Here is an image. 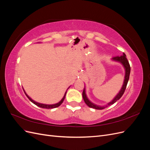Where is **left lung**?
I'll return each mask as SVG.
<instances>
[{
	"mask_svg": "<svg viewBox=\"0 0 150 150\" xmlns=\"http://www.w3.org/2000/svg\"><path fill=\"white\" fill-rule=\"evenodd\" d=\"M111 59L112 61L120 62L122 66H123V67L125 68V79H124L123 84H122L121 89L120 91V92L117 93V94L115 96V98L113 99L111 102L108 103V104H106V105L104 106H101L96 105V104H95L93 103L91 101H90L89 100V99L88 98L87 96H86V89H85V88H84V90H83V99H84L85 103L87 104V105L89 108H94V109H96V110H103V109H104L108 106L111 105V104L116 103L117 100H119V99L121 98V96H122V95H123V94L125 93V91L126 89L127 84H128V80H129V74H130V71H131V67H130V66H129V62H128V59H127L126 56L125 55V53L122 54V55H121L120 56H116V57H112Z\"/></svg>",
	"mask_w": 150,
	"mask_h": 150,
	"instance_id": "left-lung-1",
	"label": "left lung"
}]
</instances>
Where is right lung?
<instances>
[{"label": "right lung", "mask_w": 150, "mask_h": 150, "mask_svg": "<svg viewBox=\"0 0 150 150\" xmlns=\"http://www.w3.org/2000/svg\"><path fill=\"white\" fill-rule=\"evenodd\" d=\"M70 87H69L67 88V89H69ZM24 93H25V95L27 96V97H28V98H29V100L33 103H34V104H35L36 106H39V107H40V108H46V109H51V108H57V107H58V106H59L62 103V102L64 101V99H65V96H66V93H67V91H66V93H65V94H64V96H63V98H62V99H61V100L59 102V103H56V104H42V103H38V102H35V101H34L33 99H32L28 94H26V93L25 92V91L24 90Z\"/></svg>", "instance_id": "add662e5"}]
</instances>
